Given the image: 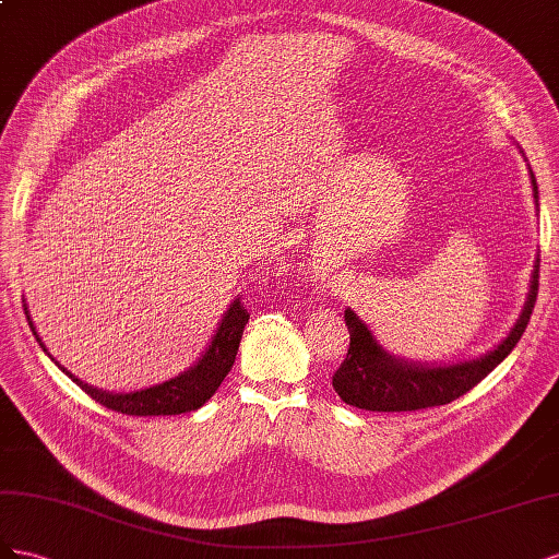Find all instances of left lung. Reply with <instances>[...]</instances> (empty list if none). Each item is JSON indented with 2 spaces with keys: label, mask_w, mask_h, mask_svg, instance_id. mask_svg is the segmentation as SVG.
<instances>
[{
  "label": "left lung",
  "mask_w": 559,
  "mask_h": 559,
  "mask_svg": "<svg viewBox=\"0 0 559 559\" xmlns=\"http://www.w3.org/2000/svg\"><path fill=\"white\" fill-rule=\"evenodd\" d=\"M532 185L534 199L538 201V187L534 175ZM538 266L540 264L536 260L527 305H524L522 316L518 318V323L510 330L508 337L483 358L444 365V368L412 365L389 356L386 350L377 344L368 325H365L354 311L346 309L344 321L348 325L350 342L344 362L340 365V370L332 374L334 391L340 393L346 405L370 412H414L456 401V397L480 384L510 350L515 348L524 330H527L538 295Z\"/></svg>",
  "instance_id": "left-lung-1"
}]
</instances>
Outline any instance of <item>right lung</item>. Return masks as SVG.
<instances>
[{
  "instance_id": "right-lung-1",
  "label": "right lung",
  "mask_w": 559,
  "mask_h": 559,
  "mask_svg": "<svg viewBox=\"0 0 559 559\" xmlns=\"http://www.w3.org/2000/svg\"><path fill=\"white\" fill-rule=\"evenodd\" d=\"M27 313V309H25ZM248 309L241 305V299H234L229 311L222 318V323L217 328V334L213 337L209 350H205L203 358L194 365V368L187 370L185 374L175 377L170 381H164L158 386H150L145 391H135V393H107L98 391L84 381H79L74 374H70L66 368H58L70 374L72 381H76V386H82L84 393H88L95 403H100L107 409H115L121 414H129V417H166V414H182L199 409L205 405L215 395L222 381L229 374L231 365L238 354V344H241L243 337V328L248 323ZM27 323L35 332V325H32L29 316ZM35 337L39 346L46 350L41 344L39 334L35 332ZM49 354V350H46Z\"/></svg>"
}]
</instances>
